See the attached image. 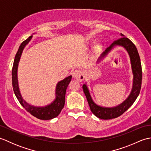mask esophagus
<instances>
[{
    "mask_svg": "<svg viewBox=\"0 0 151 151\" xmlns=\"http://www.w3.org/2000/svg\"><path fill=\"white\" fill-rule=\"evenodd\" d=\"M73 77L78 81H82L85 78L84 73L81 70H75L73 73Z\"/></svg>",
    "mask_w": 151,
    "mask_h": 151,
    "instance_id": "1",
    "label": "esophagus"
}]
</instances>
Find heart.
<instances>
[{"label": "heart", "mask_w": 151, "mask_h": 151, "mask_svg": "<svg viewBox=\"0 0 151 151\" xmlns=\"http://www.w3.org/2000/svg\"><path fill=\"white\" fill-rule=\"evenodd\" d=\"M101 47V45L100 44H97V45H96V47L97 48H99V47Z\"/></svg>", "instance_id": "b5f03b06"}]
</instances>
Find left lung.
I'll return each mask as SVG.
<instances>
[{"label":"left lung","instance_id":"1","mask_svg":"<svg viewBox=\"0 0 151 151\" xmlns=\"http://www.w3.org/2000/svg\"><path fill=\"white\" fill-rule=\"evenodd\" d=\"M121 36L122 37L115 41L110 46H109L105 50L104 52H103V53L101 54V57L99 58L98 62L101 60L104 57H105V56H106L108 52L115 46L118 45L123 47L127 50L130 56L131 67H132V70L134 76L132 91H131L129 97L123 102H122L121 104L115 107H102L96 104L92 100L89 89L86 84H84L82 86L83 90H84L86 99L88 100V102L91 112L95 116H97L99 119H111L119 117L124 111H126L133 104L134 102H135L137 97H138L139 94L141 87H142V69L139 53L137 52L135 45L129 38L124 37L123 34H121Z\"/></svg>","mask_w":151,"mask_h":151}]
</instances>
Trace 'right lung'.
<instances>
[{
    "instance_id": "obj_1",
    "label": "right lung",
    "mask_w": 151,
    "mask_h": 151,
    "mask_svg": "<svg viewBox=\"0 0 151 151\" xmlns=\"http://www.w3.org/2000/svg\"><path fill=\"white\" fill-rule=\"evenodd\" d=\"M32 37V36H30L28 39L24 41L21 44V45L19 46L17 52L15 55L12 72L13 89H14V93L16 97L18 99L19 102L22 106V107L28 112H29L31 115H32L33 116L39 119H52L57 117L60 114L64 106V104H65L66 89L69 82L71 81L72 76L70 75L67 76V77L58 83L56 88V99L50 104L43 107H37L28 104L22 98L20 91H19L17 81V67L22 50H23L26 45H27L28 42L31 40Z\"/></svg>"
}]
</instances>
